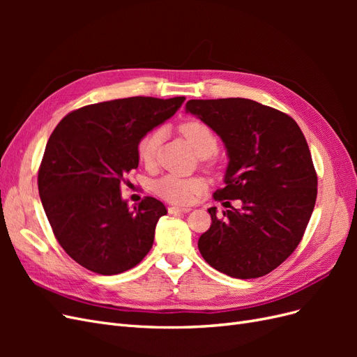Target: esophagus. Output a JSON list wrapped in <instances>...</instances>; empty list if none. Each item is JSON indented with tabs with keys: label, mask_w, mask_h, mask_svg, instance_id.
<instances>
[{
	"label": "esophagus",
	"mask_w": 357,
	"mask_h": 357,
	"mask_svg": "<svg viewBox=\"0 0 357 357\" xmlns=\"http://www.w3.org/2000/svg\"><path fill=\"white\" fill-rule=\"evenodd\" d=\"M190 208L189 207H169L168 213L169 214H181V213H189Z\"/></svg>",
	"instance_id": "esophagus-1"
}]
</instances>
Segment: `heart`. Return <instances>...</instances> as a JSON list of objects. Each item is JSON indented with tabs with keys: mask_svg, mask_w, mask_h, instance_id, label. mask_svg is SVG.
Masks as SVG:
<instances>
[{
	"mask_svg": "<svg viewBox=\"0 0 357 357\" xmlns=\"http://www.w3.org/2000/svg\"><path fill=\"white\" fill-rule=\"evenodd\" d=\"M180 132L186 138L198 156H211L218 149V139H215L211 129L198 121H190L180 126ZM160 132L152 131L147 134L138 144V156L146 165H150L155 160L156 150L159 146ZM204 188V181L199 177H178L168 174L159 178L155 183V192L160 198H164L172 204H189L192 198L199 193Z\"/></svg>",
	"mask_w": 357,
	"mask_h": 357,
	"instance_id": "obj_1",
	"label": "heart"
}]
</instances>
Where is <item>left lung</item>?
<instances>
[{
  "mask_svg": "<svg viewBox=\"0 0 357 357\" xmlns=\"http://www.w3.org/2000/svg\"><path fill=\"white\" fill-rule=\"evenodd\" d=\"M186 113L211 128L228 155L214 199H241L222 215L208 208L199 252L229 277L266 275L294 253L314 210L317 174L307 139L290 116L253 100H190Z\"/></svg>",
  "mask_w": 357,
  "mask_h": 357,
  "instance_id": "8db88e82",
  "label": "left lung"
}]
</instances>
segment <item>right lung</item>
<instances>
[{
  "instance_id": "add662e5",
  "label": "right lung",
  "mask_w": 357,
  "mask_h": 357,
  "mask_svg": "<svg viewBox=\"0 0 357 357\" xmlns=\"http://www.w3.org/2000/svg\"><path fill=\"white\" fill-rule=\"evenodd\" d=\"M185 100L132 96L86 105L52 132L38 171L41 204L61 247L89 271L121 274L152 248L165 205L146 197L131 211L121 188L138 167L139 142Z\"/></svg>"
}]
</instances>
